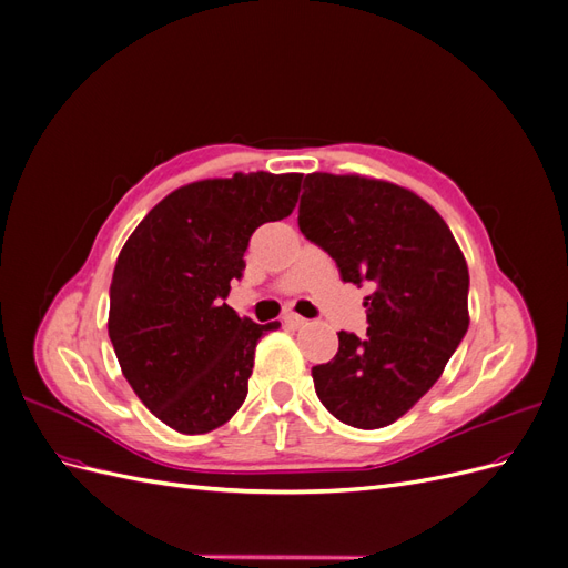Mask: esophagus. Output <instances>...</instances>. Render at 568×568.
<instances>
[{
    "mask_svg": "<svg viewBox=\"0 0 568 568\" xmlns=\"http://www.w3.org/2000/svg\"><path fill=\"white\" fill-rule=\"evenodd\" d=\"M284 322H286L288 326H294V329H303V326L307 324V320L301 317V315H296V313H288V315L284 317Z\"/></svg>",
    "mask_w": 568,
    "mask_h": 568,
    "instance_id": "obj_1",
    "label": "esophagus"
}]
</instances>
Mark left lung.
<instances>
[{
    "mask_svg": "<svg viewBox=\"0 0 568 568\" xmlns=\"http://www.w3.org/2000/svg\"><path fill=\"white\" fill-rule=\"evenodd\" d=\"M298 227L343 282L372 286L367 336L338 332L336 357L313 367L317 398L348 426H388L440 379L469 329L464 253L434 205L355 173L307 175Z\"/></svg>",
    "mask_w": 568,
    "mask_h": 568,
    "instance_id": "1",
    "label": "left lung"
}]
</instances>
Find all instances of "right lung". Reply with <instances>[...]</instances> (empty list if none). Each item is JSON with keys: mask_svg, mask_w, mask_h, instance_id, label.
<instances>
[{"mask_svg": "<svg viewBox=\"0 0 568 568\" xmlns=\"http://www.w3.org/2000/svg\"><path fill=\"white\" fill-rule=\"evenodd\" d=\"M301 173H234L184 184L153 205L120 251L109 336L132 390L186 436L234 417L248 393L255 324L225 303L251 234L296 209Z\"/></svg>", "mask_w": 568, "mask_h": 568, "instance_id": "1", "label": "right lung"}]
</instances>
